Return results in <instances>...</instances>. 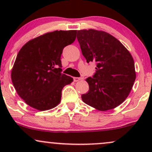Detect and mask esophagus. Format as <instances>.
<instances>
[{"label": "esophagus", "mask_w": 152, "mask_h": 152, "mask_svg": "<svg viewBox=\"0 0 152 152\" xmlns=\"http://www.w3.org/2000/svg\"><path fill=\"white\" fill-rule=\"evenodd\" d=\"M82 79H83V78H81V77H74V81L75 82L79 81H81V80H82Z\"/></svg>", "instance_id": "obj_1"}]
</instances>
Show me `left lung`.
<instances>
[{
  "label": "left lung",
  "mask_w": 152,
  "mask_h": 152,
  "mask_svg": "<svg viewBox=\"0 0 152 152\" xmlns=\"http://www.w3.org/2000/svg\"><path fill=\"white\" fill-rule=\"evenodd\" d=\"M77 39L87 63H96L93 77L86 79L89 90L81 96L85 104L108 111L123 103L136 79L132 55L116 38L102 31H78Z\"/></svg>",
  "instance_id": "left-lung-1"
}]
</instances>
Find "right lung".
Returning <instances> with one entry per match:
<instances>
[{
	"label": "right lung",
	"mask_w": 152,
	"mask_h": 152,
	"mask_svg": "<svg viewBox=\"0 0 152 152\" xmlns=\"http://www.w3.org/2000/svg\"><path fill=\"white\" fill-rule=\"evenodd\" d=\"M76 36L75 30L55 31L31 40L19 50L11 80L28 105L46 111L60 103L63 88L74 80L61 73V56Z\"/></svg>",
	"instance_id": "right-lung-1"
}]
</instances>
